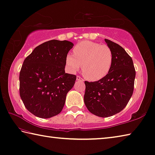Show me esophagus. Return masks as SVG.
I'll use <instances>...</instances> for the list:
<instances>
[{
  "label": "esophagus",
  "instance_id": "1",
  "mask_svg": "<svg viewBox=\"0 0 155 155\" xmlns=\"http://www.w3.org/2000/svg\"><path fill=\"white\" fill-rule=\"evenodd\" d=\"M76 80H77V81H81V82H83V81H84V79L81 78L80 77V76H77Z\"/></svg>",
  "mask_w": 155,
  "mask_h": 155
}]
</instances>
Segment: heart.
Masks as SVG:
<instances>
[{
	"label": "heart",
	"mask_w": 155,
	"mask_h": 155,
	"mask_svg": "<svg viewBox=\"0 0 155 155\" xmlns=\"http://www.w3.org/2000/svg\"><path fill=\"white\" fill-rule=\"evenodd\" d=\"M74 55L68 54L65 64L72 73L79 70L81 65L82 73L86 79L97 81L109 73L113 62V53L106 45L84 41L74 48Z\"/></svg>",
	"instance_id": "b5f03b06"
}]
</instances>
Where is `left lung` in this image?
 I'll use <instances>...</instances> for the list:
<instances>
[{"instance_id":"left-lung-1","label":"left lung","mask_w":155,"mask_h":155,"mask_svg":"<svg viewBox=\"0 0 155 155\" xmlns=\"http://www.w3.org/2000/svg\"><path fill=\"white\" fill-rule=\"evenodd\" d=\"M113 53L109 73L101 80L85 81L84 103L87 110L100 117H109L124 109L133 94L136 71L133 61L122 47L105 39Z\"/></svg>"}]
</instances>
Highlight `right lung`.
I'll return each instance as SVG.
<instances>
[{"label":"right lung","instance_id":"add662e5","mask_svg":"<svg viewBox=\"0 0 155 155\" xmlns=\"http://www.w3.org/2000/svg\"><path fill=\"white\" fill-rule=\"evenodd\" d=\"M74 46L68 41L51 40L34 49L24 60L19 92L24 105L35 116L49 118L61 112L76 75L65 72V58Z\"/></svg>","mask_w":155,"mask_h":155}]
</instances>
